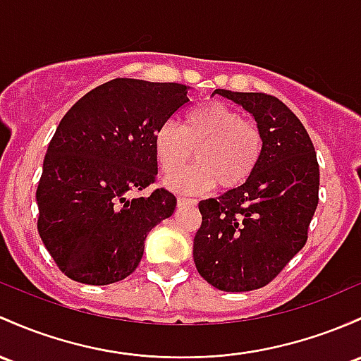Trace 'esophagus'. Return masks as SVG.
I'll list each match as a JSON object with an SVG mask.
<instances>
[{
	"label": "esophagus",
	"instance_id": "1",
	"mask_svg": "<svg viewBox=\"0 0 361 361\" xmlns=\"http://www.w3.org/2000/svg\"><path fill=\"white\" fill-rule=\"evenodd\" d=\"M193 204H195V200L192 199H183V197L178 199V207H185V205H193Z\"/></svg>",
	"mask_w": 361,
	"mask_h": 361
}]
</instances>
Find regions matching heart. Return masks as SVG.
<instances>
[{"instance_id": "heart-1", "label": "heart", "mask_w": 361, "mask_h": 361, "mask_svg": "<svg viewBox=\"0 0 361 361\" xmlns=\"http://www.w3.org/2000/svg\"><path fill=\"white\" fill-rule=\"evenodd\" d=\"M154 152L164 173H173L191 160L200 164L187 172L171 174L166 187L180 193L241 187L259 166L264 154V133L252 120H243L236 109L212 101L188 111L183 126L168 120L157 126Z\"/></svg>"}]
</instances>
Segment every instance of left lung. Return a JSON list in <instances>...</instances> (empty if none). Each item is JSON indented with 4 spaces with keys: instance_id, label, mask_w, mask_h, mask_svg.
Instances as JSON below:
<instances>
[{
    "instance_id": "1",
    "label": "left lung",
    "mask_w": 361,
    "mask_h": 361,
    "mask_svg": "<svg viewBox=\"0 0 361 361\" xmlns=\"http://www.w3.org/2000/svg\"><path fill=\"white\" fill-rule=\"evenodd\" d=\"M214 94L252 114L264 133V154L241 187L200 200L193 260L217 290H259L307 243L319 204L317 154L302 121L279 99L224 89Z\"/></svg>"
}]
</instances>
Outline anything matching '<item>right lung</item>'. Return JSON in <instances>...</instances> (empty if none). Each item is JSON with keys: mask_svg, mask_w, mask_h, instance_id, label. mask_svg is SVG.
<instances>
[{"mask_svg": "<svg viewBox=\"0 0 361 361\" xmlns=\"http://www.w3.org/2000/svg\"><path fill=\"white\" fill-rule=\"evenodd\" d=\"M190 87L114 78L87 92L59 121L39 180L37 229L59 271L84 284L132 274L149 231L176 197L147 188L157 174V126L187 104Z\"/></svg>", "mask_w": 361, "mask_h": 361, "instance_id": "obj_1", "label": "right lung"}]
</instances>
